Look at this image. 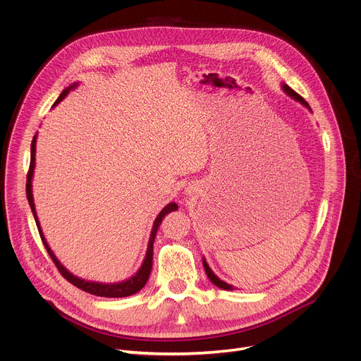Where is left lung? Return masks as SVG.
<instances>
[{"label":"left lung","mask_w":361,"mask_h":361,"mask_svg":"<svg viewBox=\"0 0 361 361\" xmlns=\"http://www.w3.org/2000/svg\"><path fill=\"white\" fill-rule=\"evenodd\" d=\"M281 87H282V90L289 96V97H292L293 101H297V102H300L302 106H305L310 112H312L311 111V108H310V105L305 102V99H302V96H300L297 92L295 90H292L288 85H285V83H281ZM203 267H204V271H206V274H207V276H209V279L216 285V286H219V288H221V289H226V290H232V289H235L231 283H227V282H224V281H221L213 271H212V268L209 267V264H207V260H206V257H203Z\"/></svg>","instance_id":"obj_1"}]
</instances>
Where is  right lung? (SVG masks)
I'll list each match as a JSON object with an SVG mask.
<instances>
[{
  "instance_id": "add662e5",
  "label": "right lung",
  "mask_w": 361,
  "mask_h": 361,
  "mask_svg": "<svg viewBox=\"0 0 361 361\" xmlns=\"http://www.w3.org/2000/svg\"><path fill=\"white\" fill-rule=\"evenodd\" d=\"M78 86H79V82H75L73 85H71V86H68L66 89H64L60 93V96L57 97V101L53 104V108L56 105H59L64 99V97L68 96V93L71 90L76 89ZM36 142H37V133H36L35 137H32V141H31V159H30V170H28V174H27V184H25L27 200H28V204L31 207L32 216H35V220H36V224H37V228H39V233H40L42 240L44 243V247L47 249V252H49L51 260L54 262V265L57 267L59 272L63 275L64 279H68L76 288H79V289H82V290H85L87 293H92V295H97V297L123 298V297H129V295H134L138 290H141L144 288V285L147 283V281L149 278V274H151V268H152V247H154V240H155L157 232H158V228H159V224L162 223V219L166 217L169 213L178 210V206L176 203H169L166 207H164L159 212V214L154 220V224H152V228H151V235H149V240H148V246H147V252H145V257L142 260L141 267L138 268V271L133 276H129L125 281L112 282V283L82 279V278L73 275L72 272H69L66 268L61 265V262L53 253L51 247L49 246L46 238H44V233L42 231V226H40V221H39V217H37V212H36V206H35V197H32V176H35V167H36Z\"/></svg>"
}]
</instances>
